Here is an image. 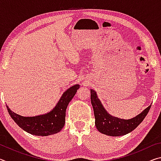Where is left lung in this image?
Listing matches in <instances>:
<instances>
[{"mask_svg": "<svg viewBox=\"0 0 161 161\" xmlns=\"http://www.w3.org/2000/svg\"><path fill=\"white\" fill-rule=\"evenodd\" d=\"M90 90L91 103L95 117V126L100 133L107 136H121L131 132L143 121L152 104L132 119H120L108 113L98 98L96 91L94 89Z\"/></svg>", "mask_w": 161, "mask_h": 161, "instance_id": "1", "label": "left lung"}]
</instances>
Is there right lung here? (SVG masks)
<instances>
[{
    "instance_id": "right-lung-1",
    "label": "right lung",
    "mask_w": 161,
    "mask_h": 161,
    "mask_svg": "<svg viewBox=\"0 0 161 161\" xmlns=\"http://www.w3.org/2000/svg\"><path fill=\"white\" fill-rule=\"evenodd\" d=\"M80 86V84H75L67 89L53 109L44 114L23 116L12 111L8 106L6 107L11 118L25 131L35 136L53 135L60 131L64 127L67 107Z\"/></svg>"
}]
</instances>
